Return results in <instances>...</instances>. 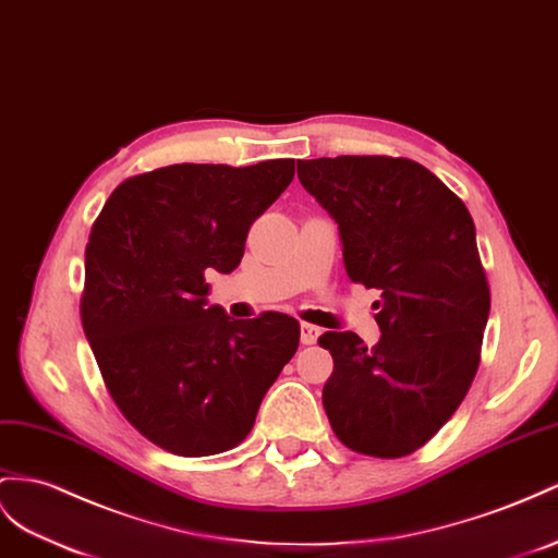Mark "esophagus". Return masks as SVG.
Returning a JSON list of instances; mask_svg holds the SVG:
<instances>
[{"mask_svg": "<svg viewBox=\"0 0 558 558\" xmlns=\"http://www.w3.org/2000/svg\"><path fill=\"white\" fill-rule=\"evenodd\" d=\"M320 335H323L320 327L311 325V323H302V344H306V347L316 344V341H318V337H320Z\"/></svg>", "mask_w": 558, "mask_h": 558, "instance_id": "obj_1", "label": "esophagus"}]
</instances>
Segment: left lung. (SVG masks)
<instances>
[{
  "instance_id": "8db88e82",
  "label": "left lung",
  "mask_w": 558,
  "mask_h": 558,
  "mask_svg": "<svg viewBox=\"0 0 558 558\" xmlns=\"http://www.w3.org/2000/svg\"><path fill=\"white\" fill-rule=\"evenodd\" d=\"M296 171L339 226L347 276L381 292L373 349L355 332L318 339L335 361L327 420L355 452L405 457L452 417L478 369L490 288L474 221L408 157H318Z\"/></svg>"
}]
</instances>
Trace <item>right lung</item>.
<instances>
[{
	"label": "right lung",
	"mask_w": 558,
	"mask_h": 558,
	"mask_svg": "<svg viewBox=\"0 0 558 558\" xmlns=\"http://www.w3.org/2000/svg\"><path fill=\"white\" fill-rule=\"evenodd\" d=\"M294 179V160L169 165L122 181L92 226L82 327L124 420L157 448H235L299 347V323L209 306L211 270L231 274L254 219Z\"/></svg>",
	"instance_id": "right-lung-1"
}]
</instances>
